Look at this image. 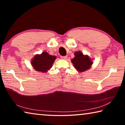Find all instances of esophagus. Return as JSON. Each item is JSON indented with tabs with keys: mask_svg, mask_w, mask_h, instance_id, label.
Returning a JSON list of instances; mask_svg holds the SVG:
<instances>
[{
	"mask_svg": "<svg viewBox=\"0 0 125 125\" xmlns=\"http://www.w3.org/2000/svg\"><path fill=\"white\" fill-rule=\"evenodd\" d=\"M61 58L63 59V60H66L67 58V56H61Z\"/></svg>",
	"mask_w": 125,
	"mask_h": 125,
	"instance_id": "34e87169",
	"label": "esophagus"
}]
</instances>
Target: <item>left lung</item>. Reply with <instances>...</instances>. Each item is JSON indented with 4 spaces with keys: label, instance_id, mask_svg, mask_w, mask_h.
<instances>
[{
    "label": "left lung",
    "instance_id": "obj_1",
    "mask_svg": "<svg viewBox=\"0 0 125 125\" xmlns=\"http://www.w3.org/2000/svg\"><path fill=\"white\" fill-rule=\"evenodd\" d=\"M75 57L71 60L72 63L79 72L85 71L89 69L93 62L88 56H84L83 53L78 51L75 53Z\"/></svg>",
    "mask_w": 125,
    "mask_h": 125
}]
</instances>
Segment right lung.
<instances>
[{
    "label": "right lung",
    "instance_id": "obj_1",
    "mask_svg": "<svg viewBox=\"0 0 125 125\" xmlns=\"http://www.w3.org/2000/svg\"><path fill=\"white\" fill-rule=\"evenodd\" d=\"M56 58V56H51L47 52H44L41 54L36 55L31 61V64L36 71L46 72L52 67Z\"/></svg>",
    "mask_w": 125,
    "mask_h": 125
}]
</instances>
